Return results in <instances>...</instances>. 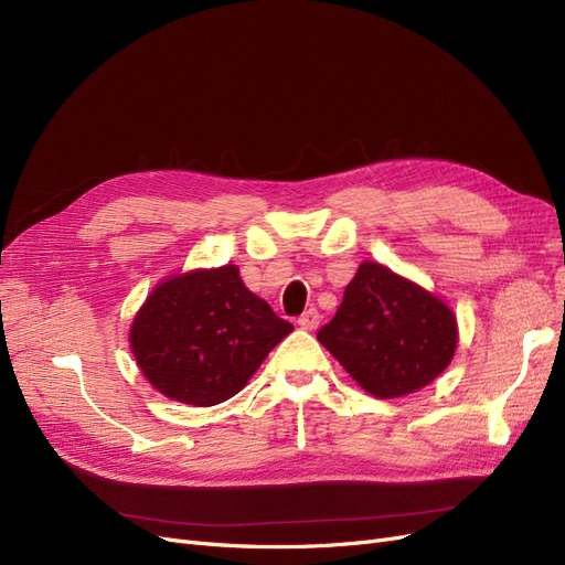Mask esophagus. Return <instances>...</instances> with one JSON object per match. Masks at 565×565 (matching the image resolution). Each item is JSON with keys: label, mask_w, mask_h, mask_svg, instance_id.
Wrapping results in <instances>:
<instances>
[{"label": "esophagus", "mask_w": 565, "mask_h": 565, "mask_svg": "<svg viewBox=\"0 0 565 565\" xmlns=\"http://www.w3.org/2000/svg\"><path fill=\"white\" fill-rule=\"evenodd\" d=\"M303 330H316L318 324H320V313L316 311V309H306L301 316H299V320H297Z\"/></svg>", "instance_id": "1"}]
</instances>
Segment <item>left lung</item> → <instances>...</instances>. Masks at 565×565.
Returning <instances> with one entry per match:
<instances>
[{
  "label": "left lung",
  "instance_id": "1",
  "mask_svg": "<svg viewBox=\"0 0 565 565\" xmlns=\"http://www.w3.org/2000/svg\"><path fill=\"white\" fill-rule=\"evenodd\" d=\"M318 341L372 396L398 398L431 384L450 365L457 320L424 287L365 262Z\"/></svg>",
  "mask_w": 565,
  "mask_h": 565
}]
</instances>
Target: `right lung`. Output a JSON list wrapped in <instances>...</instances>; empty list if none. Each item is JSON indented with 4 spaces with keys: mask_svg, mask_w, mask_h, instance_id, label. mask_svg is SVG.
Here are the masks:
<instances>
[{
    "mask_svg": "<svg viewBox=\"0 0 565 565\" xmlns=\"http://www.w3.org/2000/svg\"><path fill=\"white\" fill-rule=\"evenodd\" d=\"M292 330L249 292L241 270L221 266L160 282L136 313L129 344L167 398L210 407L233 398Z\"/></svg>",
    "mask_w": 565,
    "mask_h": 565,
    "instance_id": "add662e5",
    "label": "right lung"
}]
</instances>
